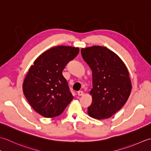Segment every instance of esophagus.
Here are the masks:
<instances>
[{"mask_svg":"<svg viewBox=\"0 0 151 151\" xmlns=\"http://www.w3.org/2000/svg\"><path fill=\"white\" fill-rule=\"evenodd\" d=\"M78 95L79 96H82L83 95H84V92H83L82 91H78Z\"/></svg>","mask_w":151,"mask_h":151,"instance_id":"esophagus-1","label":"esophagus"}]
</instances>
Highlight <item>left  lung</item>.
Wrapping results in <instances>:
<instances>
[{"instance_id":"1","label":"left lung","mask_w":151,"mask_h":151,"mask_svg":"<svg viewBox=\"0 0 151 151\" xmlns=\"http://www.w3.org/2000/svg\"><path fill=\"white\" fill-rule=\"evenodd\" d=\"M81 53L92 70V103L88 114L97 119L110 117L129 98L132 83L129 70L123 60L105 47L82 48Z\"/></svg>"}]
</instances>
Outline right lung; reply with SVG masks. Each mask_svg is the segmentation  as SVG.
<instances>
[{"label": "right lung", "instance_id": "obj_1", "mask_svg": "<svg viewBox=\"0 0 151 151\" xmlns=\"http://www.w3.org/2000/svg\"><path fill=\"white\" fill-rule=\"evenodd\" d=\"M78 52V47H54L41 54L30 66L22 91L37 113L45 117H54L71 102L73 96L62 71Z\"/></svg>", "mask_w": 151, "mask_h": 151}]
</instances>
